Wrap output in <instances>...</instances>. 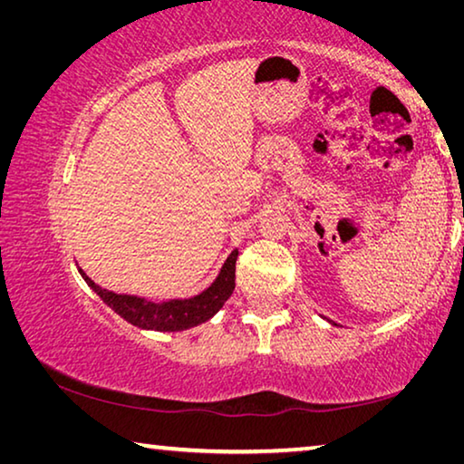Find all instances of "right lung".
Returning a JSON list of instances; mask_svg holds the SVG:
<instances>
[{
	"mask_svg": "<svg viewBox=\"0 0 464 464\" xmlns=\"http://www.w3.org/2000/svg\"><path fill=\"white\" fill-rule=\"evenodd\" d=\"M237 249L231 251V256L227 257V262L223 264L221 272H218L217 280L204 290V293L192 298H174V301L163 303L145 301V298L130 295H116L112 290L98 286L82 268L80 274L93 288V293H96L110 309L119 313L122 319H127L129 324L140 329H155V332H182V329H190L204 324V321H208L223 307L227 298L233 295L235 262H237Z\"/></svg>",
	"mask_w": 464,
	"mask_h": 464,
	"instance_id": "obj_1",
	"label": "right lung"
}]
</instances>
